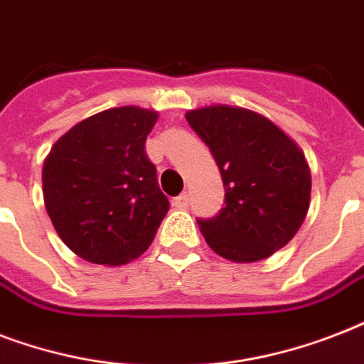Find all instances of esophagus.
<instances>
[{"label": "esophagus", "instance_id": "1", "mask_svg": "<svg viewBox=\"0 0 364 364\" xmlns=\"http://www.w3.org/2000/svg\"><path fill=\"white\" fill-rule=\"evenodd\" d=\"M173 205H176V208H179V210H187V208H188V194L187 193L179 194V196L173 200Z\"/></svg>", "mask_w": 364, "mask_h": 364}]
</instances>
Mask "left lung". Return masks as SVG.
<instances>
[{
    "label": "left lung",
    "instance_id": "obj_1",
    "mask_svg": "<svg viewBox=\"0 0 364 364\" xmlns=\"http://www.w3.org/2000/svg\"><path fill=\"white\" fill-rule=\"evenodd\" d=\"M185 119L210 147L225 185L219 215L198 219L208 245L234 262H257L287 245L310 208L311 176L299 145L243 107L210 105Z\"/></svg>",
    "mask_w": 364,
    "mask_h": 364
}]
</instances>
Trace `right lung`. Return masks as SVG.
Masks as SVG:
<instances>
[{"label": "right lung", "instance_id": "1", "mask_svg": "<svg viewBox=\"0 0 364 364\" xmlns=\"http://www.w3.org/2000/svg\"><path fill=\"white\" fill-rule=\"evenodd\" d=\"M156 119L136 105L105 109L65 132L45 159V208L81 259L126 264L153 242L170 210L145 153Z\"/></svg>", "mask_w": 364, "mask_h": 364}]
</instances>
